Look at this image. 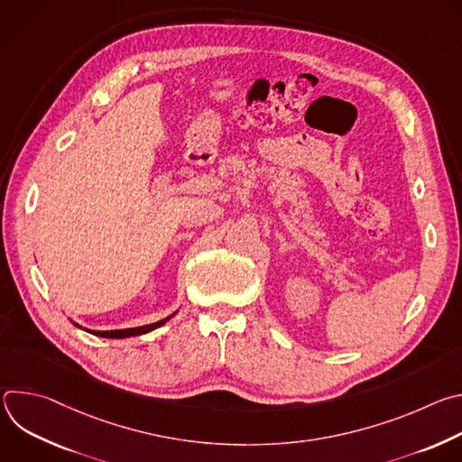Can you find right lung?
Returning a JSON list of instances; mask_svg holds the SVG:
<instances>
[{
    "mask_svg": "<svg viewBox=\"0 0 462 462\" xmlns=\"http://www.w3.org/2000/svg\"><path fill=\"white\" fill-rule=\"evenodd\" d=\"M175 314V312H173ZM171 314V316H173ZM171 316L161 319V321H155V323H150V325H143V327H134V328H120V331H89L97 337H102V338H127V337H139V335H146L150 331H153V328L164 325ZM77 325V323H75Z\"/></svg>",
    "mask_w": 462,
    "mask_h": 462,
    "instance_id": "1",
    "label": "right lung"
}]
</instances>
